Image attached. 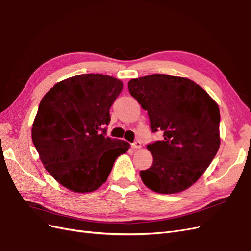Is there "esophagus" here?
<instances>
[{
    "label": "esophagus",
    "mask_w": 251,
    "mask_h": 251,
    "mask_svg": "<svg viewBox=\"0 0 251 251\" xmlns=\"http://www.w3.org/2000/svg\"><path fill=\"white\" fill-rule=\"evenodd\" d=\"M141 146H142V143H141L140 141H134V142L131 144V147H132L133 149H139V148H141Z\"/></svg>",
    "instance_id": "obj_1"
}]
</instances>
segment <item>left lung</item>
<instances>
[{
	"label": "left lung",
	"mask_w": 251,
	"mask_h": 251,
	"mask_svg": "<svg viewBox=\"0 0 251 251\" xmlns=\"http://www.w3.org/2000/svg\"><path fill=\"white\" fill-rule=\"evenodd\" d=\"M128 90L147 110L152 166L140 172L145 185L160 194L184 191L204 173L220 146V111L208 94L187 78L153 74L132 79Z\"/></svg>",
	"instance_id": "1"
}]
</instances>
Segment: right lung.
Wrapping results in <instances>:
<instances>
[{
	"label": "right lung",
	"mask_w": 251,
	"mask_h": 251,
	"mask_svg": "<svg viewBox=\"0 0 251 251\" xmlns=\"http://www.w3.org/2000/svg\"><path fill=\"white\" fill-rule=\"evenodd\" d=\"M119 79L82 74L55 84L40 101L32 141L48 172L63 187L93 192L106 181L127 142L106 137Z\"/></svg>",
	"instance_id": "add662e5"
}]
</instances>
